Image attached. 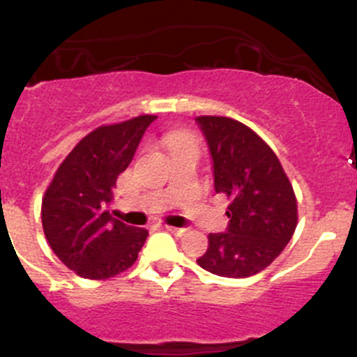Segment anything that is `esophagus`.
Segmentation results:
<instances>
[{
  "instance_id": "34e87169",
  "label": "esophagus",
  "mask_w": 357,
  "mask_h": 357,
  "mask_svg": "<svg viewBox=\"0 0 357 357\" xmlns=\"http://www.w3.org/2000/svg\"><path fill=\"white\" fill-rule=\"evenodd\" d=\"M165 229L174 233V235H181V233H185V228H176V226H165Z\"/></svg>"
}]
</instances>
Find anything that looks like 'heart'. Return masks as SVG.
Wrapping results in <instances>:
<instances>
[{"label": "heart", "mask_w": 357, "mask_h": 357, "mask_svg": "<svg viewBox=\"0 0 357 357\" xmlns=\"http://www.w3.org/2000/svg\"><path fill=\"white\" fill-rule=\"evenodd\" d=\"M169 150L181 149V146H195V139L188 132H172L167 138Z\"/></svg>", "instance_id": "obj_1"}]
</instances>
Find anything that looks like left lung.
<instances>
[{"mask_svg":"<svg viewBox=\"0 0 357 357\" xmlns=\"http://www.w3.org/2000/svg\"><path fill=\"white\" fill-rule=\"evenodd\" d=\"M212 158L215 193L228 197L225 233H211L197 259L200 268L225 278H248L268 268L297 226V200L271 149L245 124L229 117L195 119Z\"/></svg>","mask_w":357,"mask_h":357,"instance_id":"1","label":"left lung"}]
</instances>
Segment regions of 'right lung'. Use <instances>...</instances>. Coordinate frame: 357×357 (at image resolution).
I'll return each instance as SVG.
<instances>
[{"mask_svg": "<svg viewBox=\"0 0 357 357\" xmlns=\"http://www.w3.org/2000/svg\"><path fill=\"white\" fill-rule=\"evenodd\" d=\"M155 115L102 126L81 139L60 164L41 205L45 236L68 269L107 280L135 264L149 231L110 214L114 188L135 157Z\"/></svg>", "mask_w": 357, "mask_h": 357, "instance_id": "obj_1", "label": "right lung"}]
</instances>
